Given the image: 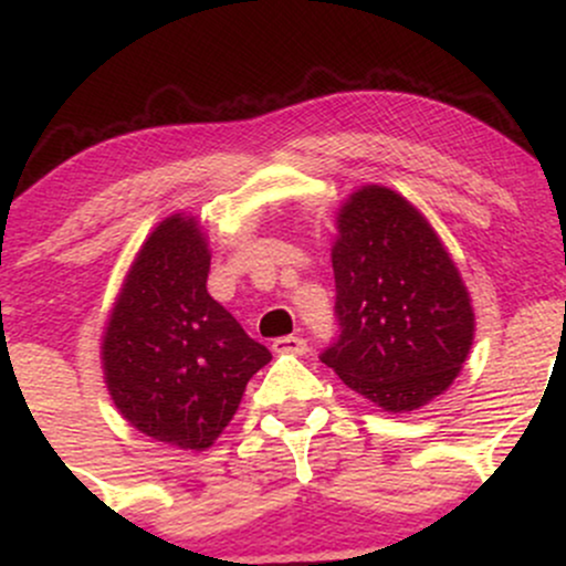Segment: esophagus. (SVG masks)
<instances>
[{
  "label": "esophagus",
  "instance_id": "obj_1",
  "mask_svg": "<svg viewBox=\"0 0 566 566\" xmlns=\"http://www.w3.org/2000/svg\"><path fill=\"white\" fill-rule=\"evenodd\" d=\"M276 354H295V356H303L305 350H308V340L301 335H284V337H276L274 346Z\"/></svg>",
  "mask_w": 566,
  "mask_h": 566
}]
</instances>
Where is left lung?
I'll list each match as a JSON object with an SVG mask.
<instances>
[{
    "instance_id": "1",
    "label": "left lung",
    "mask_w": 566,
    "mask_h": 566,
    "mask_svg": "<svg viewBox=\"0 0 566 566\" xmlns=\"http://www.w3.org/2000/svg\"><path fill=\"white\" fill-rule=\"evenodd\" d=\"M337 333L319 359L365 399L409 412L447 391L473 343L452 258L405 197L365 186L337 218Z\"/></svg>"
}]
</instances>
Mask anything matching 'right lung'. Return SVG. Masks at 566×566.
Wrapping results in <instances>:
<instances>
[{"label": "right lung", "mask_w": 566, "mask_h": 566, "mask_svg": "<svg viewBox=\"0 0 566 566\" xmlns=\"http://www.w3.org/2000/svg\"><path fill=\"white\" fill-rule=\"evenodd\" d=\"M210 252L193 218L172 216L129 269L103 340L119 412L146 437L205 450L229 426L247 380L271 361L207 292Z\"/></svg>", "instance_id": "obj_1"}]
</instances>
